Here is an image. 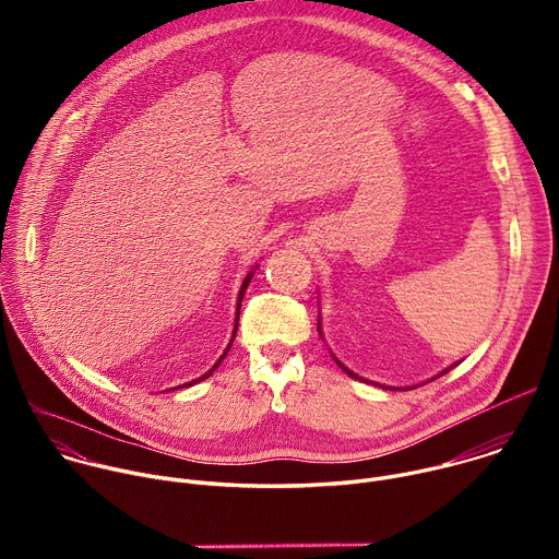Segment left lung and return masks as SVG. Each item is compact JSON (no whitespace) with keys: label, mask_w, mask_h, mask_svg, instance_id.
Masks as SVG:
<instances>
[{"label":"left lung","mask_w":559,"mask_h":559,"mask_svg":"<svg viewBox=\"0 0 559 559\" xmlns=\"http://www.w3.org/2000/svg\"><path fill=\"white\" fill-rule=\"evenodd\" d=\"M318 332H321V330H318ZM338 365H341V362H338ZM341 367H343V369H345V371H347V373H349V376H352V378H358V376H356V373H354V371H349V369H347V367H345V365H341ZM442 373H444V371H442ZM358 380H362V378H358ZM389 389H391V386H389Z\"/></svg>","instance_id":"1"}]
</instances>
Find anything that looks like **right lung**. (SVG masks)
<instances>
[{"label": "right lung", "instance_id": "1", "mask_svg": "<svg viewBox=\"0 0 559 559\" xmlns=\"http://www.w3.org/2000/svg\"><path fill=\"white\" fill-rule=\"evenodd\" d=\"M250 278H252V274H250V276H248V278H246V281H243V287H241V294H238V307H241V300H243V294H246V287H248V283H250ZM236 321H238V318H236ZM234 334H236V328H234ZM229 347H231V343H229ZM229 347H227V349H225V354H227V352H229ZM225 354H223V356H221V358H218V362H216V365H214V367H212V369H210V371H207V373H205V376H203V378H207V376H212V371H214V369H216V367H218V365H221V360H223V358H225ZM203 378H199V380H203ZM199 380H192V382H199ZM192 382H186V384H190V386H192ZM186 384H183V386H186Z\"/></svg>", "mask_w": 559, "mask_h": 559}]
</instances>
